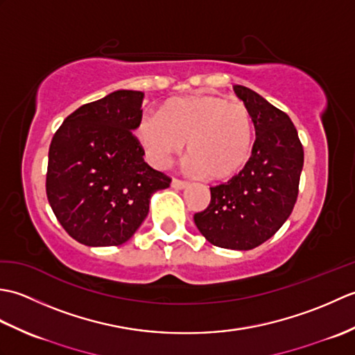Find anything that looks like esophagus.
I'll return each instance as SVG.
<instances>
[{
    "label": "esophagus",
    "mask_w": 355,
    "mask_h": 355,
    "mask_svg": "<svg viewBox=\"0 0 355 355\" xmlns=\"http://www.w3.org/2000/svg\"><path fill=\"white\" fill-rule=\"evenodd\" d=\"M171 186L173 187V189H177V191H182V189H186V187H187V183H186V182H182V180L172 178Z\"/></svg>",
    "instance_id": "obj_1"
}]
</instances>
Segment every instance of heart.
<instances>
[{
	"label": "heart",
	"mask_w": 355,
	"mask_h": 355,
	"mask_svg": "<svg viewBox=\"0 0 355 355\" xmlns=\"http://www.w3.org/2000/svg\"><path fill=\"white\" fill-rule=\"evenodd\" d=\"M135 137L157 168H168L187 143V171L227 180L252 160L256 130L244 103L191 96L164 103L158 117H143L135 126Z\"/></svg>",
	"instance_id": "1"
}]
</instances>
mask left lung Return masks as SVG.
I'll return each instance as SVG.
<instances>
[{
	"instance_id": "left-lung-1",
	"label": "left lung",
	"mask_w": 355,
	"mask_h": 355,
	"mask_svg": "<svg viewBox=\"0 0 355 355\" xmlns=\"http://www.w3.org/2000/svg\"><path fill=\"white\" fill-rule=\"evenodd\" d=\"M233 89L252 112L254 153L230 182L210 187V205L195 214L193 221L210 244L250 250L273 236L293 212L304 148L284 111L250 88L235 85Z\"/></svg>"
}]
</instances>
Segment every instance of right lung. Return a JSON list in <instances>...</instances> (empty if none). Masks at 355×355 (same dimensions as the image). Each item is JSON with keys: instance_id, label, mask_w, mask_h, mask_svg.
Instances as JSON below:
<instances>
[{"instance_id": "right-lung-1", "label": "right lung", "mask_w": 355, "mask_h": 355, "mask_svg": "<svg viewBox=\"0 0 355 355\" xmlns=\"http://www.w3.org/2000/svg\"><path fill=\"white\" fill-rule=\"evenodd\" d=\"M141 92L117 89L64 120L49 149L47 198L58 221L88 247L120 245L149 212L150 197L171 178L143 160L132 131Z\"/></svg>"}]
</instances>
